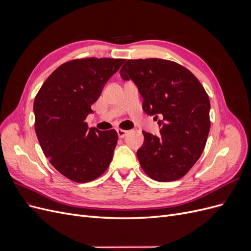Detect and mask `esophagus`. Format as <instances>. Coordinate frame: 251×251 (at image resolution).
<instances>
[{
	"label": "esophagus",
	"mask_w": 251,
	"mask_h": 251,
	"mask_svg": "<svg viewBox=\"0 0 251 251\" xmlns=\"http://www.w3.org/2000/svg\"><path fill=\"white\" fill-rule=\"evenodd\" d=\"M127 133H128V131L123 130V128H118V130H117V134H118L119 138H125Z\"/></svg>",
	"instance_id": "esophagus-1"
}]
</instances>
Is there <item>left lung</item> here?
Segmentation results:
<instances>
[{
  "label": "left lung",
  "instance_id": "left-lung-1",
  "mask_svg": "<svg viewBox=\"0 0 251 251\" xmlns=\"http://www.w3.org/2000/svg\"><path fill=\"white\" fill-rule=\"evenodd\" d=\"M120 75L137 86L143 111L161 118L160 135L142 132V170L159 182L182 178L198 161L210 128L209 97L201 82L185 67L161 58L128 59Z\"/></svg>",
  "mask_w": 251,
  "mask_h": 251
}]
</instances>
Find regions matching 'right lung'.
Wrapping results in <instances>:
<instances>
[{
  "label": "right lung",
  "mask_w": 251,
  "mask_h": 251,
  "mask_svg": "<svg viewBox=\"0 0 251 251\" xmlns=\"http://www.w3.org/2000/svg\"><path fill=\"white\" fill-rule=\"evenodd\" d=\"M121 58L87 57L60 65L45 80L34 103V128L50 163L68 179L90 182L107 171L118 135L88 127L86 118Z\"/></svg>",
  "instance_id": "right-lung-1"
}]
</instances>
